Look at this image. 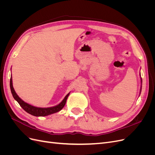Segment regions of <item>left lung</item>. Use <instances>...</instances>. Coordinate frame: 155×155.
I'll use <instances>...</instances> for the list:
<instances>
[{"label": "left lung", "mask_w": 155, "mask_h": 155, "mask_svg": "<svg viewBox=\"0 0 155 155\" xmlns=\"http://www.w3.org/2000/svg\"><path fill=\"white\" fill-rule=\"evenodd\" d=\"M141 81H142V79H141Z\"/></svg>", "instance_id": "obj_1"}]
</instances>
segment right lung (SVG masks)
<instances>
[{"mask_svg": "<svg viewBox=\"0 0 155 155\" xmlns=\"http://www.w3.org/2000/svg\"><path fill=\"white\" fill-rule=\"evenodd\" d=\"M10 89H11V92L13 95V97L18 103V104L20 105V106L24 109L26 112H27L28 113H29L33 116H48L51 114H54L55 113V112H59V110H61L64 107L65 104H66L67 100L68 98V96H69L70 93H68V94L65 96L64 98V100L60 103V104L58 105H56L53 107H48V108H39V107H35L32 105H30L29 104H26V102L24 101H22L21 98L17 96L16 92L14 91V88L13 87L12 85V78H10Z\"/></svg>", "mask_w": 155, "mask_h": 155, "instance_id": "obj_1", "label": "right lung"}]
</instances>
